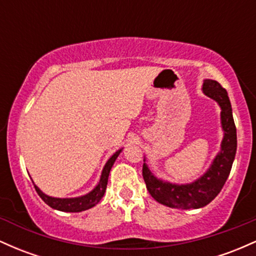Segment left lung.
I'll return each instance as SVG.
<instances>
[{"label":"left lung","instance_id":"8db88e82","mask_svg":"<svg viewBox=\"0 0 256 256\" xmlns=\"http://www.w3.org/2000/svg\"><path fill=\"white\" fill-rule=\"evenodd\" d=\"M202 91L219 104L222 113V128L224 138L220 152L214 158L210 168L192 183L173 184L155 177L148 165L143 164V178L152 198L158 204L178 210H196L212 202L224 186L230 174L237 149V134L234 126L232 108L228 92L216 80L204 79Z\"/></svg>","mask_w":256,"mask_h":256}]
</instances>
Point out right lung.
<instances>
[{
    "instance_id": "1",
    "label": "right lung",
    "mask_w": 256,
    "mask_h": 256,
    "mask_svg": "<svg viewBox=\"0 0 256 256\" xmlns=\"http://www.w3.org/2000/svg\"><path fill=\"white\" fill-rule=\"evenodd\" d=\"M122 152V148L119 149L114 152L112 156L108 158V161L106 162V165L102 170L101 178H100L98 184L92 190L89 194L83 196H79V198H52V196L46 195L37 185H34V189L40 198L46 202V204L50 206L54 210H61V212H83V210H89V208L94 207L101 201V198H104L106 192V188H107L108 183V176H110V172L113 167L114 162H116V158L119 156L120 152Z\"/></svg>"
}]
</instances>
